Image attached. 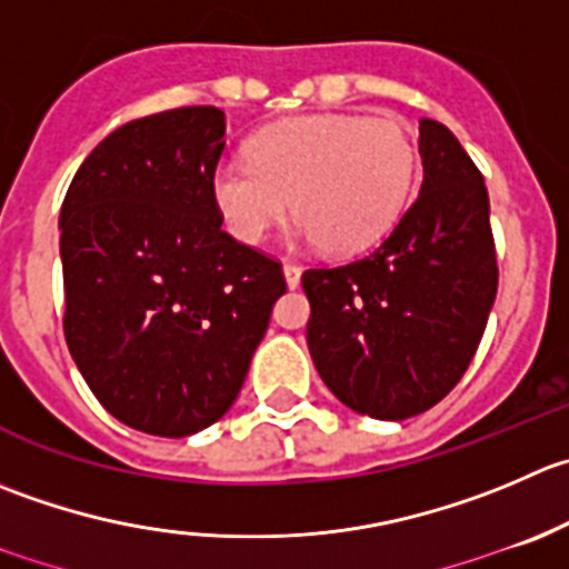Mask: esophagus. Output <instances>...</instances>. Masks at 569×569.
Masks as SVG:
<instances>
[{"instance_id": "esophagus-1", "label": "esophagus", "mask_w": 569, "mask_h": 569, "mask_svg": "<svg viewBox=\"0 0 569 569\" xmlns=\"http://www.w3.org/2000/svg\"><path fill=\"white\" fill-rule=\"evenodd\" d=\"M283 274H286V286H289V289H297V286H300L302 269L297 267V263L286 261V263H283Z\"/></svg>"}]
</instances>
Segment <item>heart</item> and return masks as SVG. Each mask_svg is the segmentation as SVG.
I'll return each instance as SVG.
<instances>
[{
	"label": "heart",
	"mask_w": 569,
	"mask_h": 569,
	"mask_svg": "<svg viewBox=\"0 0 569 569\" xmlns=\"http://www.w3.org/2000/svg\"><path fill=\"white\" fill-rule=\"evenodd\" d=\"M417 169V144L402 121L325 113L263 130L250 158L217 163L211 189L228 230L244 244L283 219L291 197L297 239L350 256L389 233Z\"/></svg>",
	"instance_id": "heart-1"
}]
</instances>
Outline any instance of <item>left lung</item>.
I'll list each match as a JSON object with an SVG mask.
<instances>
[{
	"label": "left lung",
	"instance_id": "obj_1",
	"mask_svg": "<svg viewBox=\"0 0 569 569\" xmlns=\"http://www.w3.org/2000/svg\"><path fill=\"white\" fill-rule=\"evenodd\" d=\"M419 156L422 189L383 244L302 272L313 367L375 419L428 411L459 383L498 295L483 174L433 119L419 121Z\"/></svg>",
	"mask_w": 569,
	"mask_h": 569
}]
</instances>
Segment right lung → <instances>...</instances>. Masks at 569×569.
<instances>
[{"label":"right lung","instance_id":"right-lung-1","mask_svg":"<svg viewBox=\"0 0 569 569\" xmlns=\"http://www.w3.org/2000/svg\"><path fill=\"white\" fill-rule=\"evenodd\" d=\"M222 150L213 104L127 121L60 208L66 345L93 397L152 437H191L233 406L286 291L280 261L222 230Z\"/></svg>","mask_w":569,"mask_h":569}]
</instances>
